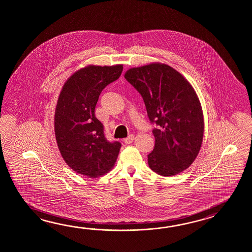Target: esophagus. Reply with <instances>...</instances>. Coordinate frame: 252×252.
I'll return each instance as SVG.
<instances>
[{
    "instance_id": "1",
    "label": "esophagus",
    "mask_w": 252,
    "mask_h": 252,
    "mask_svg": "<svg viewBox=\"0 0 252 252\" xmlns=\"http://www.w3.org/2000/svg\"><path fill=\"white\" fill-rule=\"evenodd\" d=\"M134 140V135H132V134H130V135H128V137L127 138H125L124 139V143L125 144H130L132 141Z\"/></svg>"
}]
</instances>
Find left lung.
Here are the masks:
<instances>
[{"label":"left lung","instance_id":"obj_1","mask_svg":"<svg viewBox=\"0 0 252 252\" xmlns=\"http://www.w3.org/2000/svg\"><path fill=\"white\" fill-rule=\"evenodd\" d=\"M125 79L143 98L155 137L148 155L151 170L170 177L187 169L197 157L204 136L202 107L193 87L167 64L130 68Z\"/></svg>","mask_w":252,"mask_h":252}]
</instances>
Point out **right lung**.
I'll return each instance as SVG.
<instances>
[{
  "label": "right lung",
  "instance_id": "add662e5",
  "mask_svg": "<svg viewBox=\"0 0 252 252\" xmlns=\"http://www.w3.org/2000/svg\"><path fill=\"white\" fill-rule=\"evenodd\" d=\"M122 64L89 65L65 82L55 113V134L64 160L76 173L89 177L106 174L117 159L122 144L109 141L95 117L99 95L122 75Z\"/></svg>",
  "mask_w": 252,
  "mask_h": 252
}]
</instances>
